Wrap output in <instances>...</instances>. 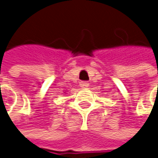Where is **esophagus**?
<instances>
[{"label": "esophagus", "instance_id": "obj_1", "mask_svg": "<svg viewBox=\"0 0 158 158\" xmlns=\"http://www.w3.org/2000/svg\"><path fill=\"white\" fill-rule=\"evenodd\" d=\"M80 85H81V88H87V87L89 86V83H88L87 81H81V82L80 83Z\"/></svg>", "mask_w": 158, "mask_h": 158}]
</instances>
